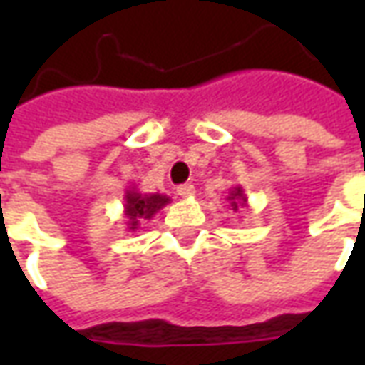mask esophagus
Returning <instances> with one entry per match:
<instances>
[{"instance_id": "obj_1", "label": "esophagus", "mask_w": 365, "mask_h": 365, "mask_svg": "<svg viewBox=\"0 0 365 365\" xmlns=\"http://www.w3.org/2000/svg\"><path fill=\"white\" fill-rule=\"evenodd\" d=\"M178 195L183 199L193 197V195H195V187H193L191 183H183V185H180V187H178Z\"/></svg>"}]
</instances>
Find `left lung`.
I'll return each mask as SVG.
<instances>
[{"label": "left lung", "instance_id": "left-lung-1", "mask_svg": "<svg viewBox=\"0 0 365 365\" xmlns=\"http://www.w3.org/2000/svg\"><path fill=\"white\" fill-rule=\"evenodd\" d=\"M227 201L232 211H238L240 207L248 205V199H246V193L242 190V185H232L229 190V195H227Z\"/></svg>", "mask_w": 365, "mask_h": 365}]
</instances>
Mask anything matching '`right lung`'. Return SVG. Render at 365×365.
Returning <instances> with one entry per match:
<instances>
[{
	"label": "right lung",
	"instance_id": "1",
	"mask_svg": "<svg viewBox=\"0 0 365 365\" xmlns=\"http://www.w3.org/2000/svg\"><path fill=\"white\" fill-rule=\"evenodd\" d=\"M123 199H125V211L123 213L127 219L128 232H136L140 229V225L150 221L160 209H164L172 201L164 193H143L136 185L127 187Z\"/></svg>",
	"mask_w": 365,
	"mask_h": 365
}]
</instances>
